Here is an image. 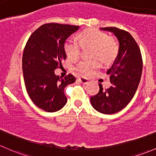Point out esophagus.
Wrapping results in <instances>:
<instances>
[{
	"mask_svg": "<svg viewBox=\"0 0 156 156\" xmlns=\"http://www.w3.org/2000/svg\"><path fill=\"white\" fill-rule=\"evenodd\" d=\"M78 81L80 82V83H83V84H87V83H89V80L85 77H80L78 79Z\"/></svg>",
	"mask_w": 156,
	"mask_h": 156,
	"instance_id": "obj_1",
	"label": "esophagus"
}]
</instances>
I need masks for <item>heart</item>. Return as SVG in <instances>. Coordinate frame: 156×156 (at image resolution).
<instances>
[{
	"mask_svg": "<svg viewBox=\"0 0 156 156\" xmlns=\"http://www.w3.org/2000/svg\"><path fill=\"white\" fill-rule=\"evenodd\" d=\"M83 47H92V57H99L105 63L113 61L118 54L119 47L116 42L110 37L106 33L97 29H88L82 32L76 38H68L65 43V50L71 60H77L81 55ZM101 66L98 58L92 60L81 61L76 66V70L79 73L88 76Z\"/></svg>",
	"mask_w": 156,
	"mask_h": 156,
	"instance_id": "b5f03b06",
	"label": "heart"
}]
</instances>
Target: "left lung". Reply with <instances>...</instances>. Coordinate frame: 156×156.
Returning <instances> with one entry per match:
<instances>
[{"mask_svg": "<svg viewBox=\"0 0 156 156\" xmlns=\"http://www.w3.org/2000/svg\"><path fill=\"white\" fill-rule=\"evenodd\" d=\"M100 29L113 33L119 41V51L107 72L111 86L104 90L99 83L98 93L90 101L97 111L113 114L125 108L137 91L142 73V56L137 43L128 31L114 27Z\"/></svg>", "mask_w": 156, "mask_h": 156, "instance_id": "1", "label": "left lung"}]
</instances>
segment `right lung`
<instances>
[{
    "label": "right lung",
    "instance_id": "1",
    "mask_svg": "<svg viewBox=\"0 0 156 156\" xmlns=\"http://www.w3.org/2000/svg\"><path fill=\"white\" fill-rule=\"evenodd\" d=\"M80 27L48 23L41 25L29 37L22 56L25 87L34 104L44 111H58L67 103L64 89L76 78H62L55 73L67 58L65 41Z\"/></svg>",
    "mask_w": 156,
    "mask_h": 156
}]
</instances>
